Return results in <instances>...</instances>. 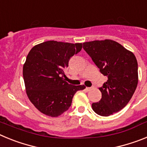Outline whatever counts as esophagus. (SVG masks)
I'll list each match as a JSON object with an SVG mask.
<instances>
[{"label": "esophagus", "instance_id": "esophagus-1", "mask_svg": "<svg viewBox=\"0 0 147 147\" xmlns=\"http://www.w3.org/2000/svg\"><path fill=\"white\" fill-rule=\"evenodd\" d=\"M85 89H86L87 91H90V90H92V88H86Z\"/></svg>", "mask_w": 147, "mask_h": 147}]
</instances>
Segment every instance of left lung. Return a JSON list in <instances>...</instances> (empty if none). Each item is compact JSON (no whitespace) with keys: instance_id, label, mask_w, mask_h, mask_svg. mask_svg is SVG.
I'll list each match as a JSON object with an SVG mask.
<instances>
[{"instance_id":"8db88e82","label":"left lung","mask_w":147,"mask_h":147,"mask_svg":"<svg viewBox=\"0 0 147 147\" xmlns=\"http://www.w3.org/2000/svg\"><path fill=\"white\" fill-rule=\"evenodd\" d=\"M100 72L108 80L99 88L102 98L92 104V109L102 116L120 111L128 104L138 85V62L136 56L119 42L111 40L83 43Z\"/></svg>"}]
</instances>
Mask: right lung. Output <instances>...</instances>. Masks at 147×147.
<instances>
[{"label":"right lung","mask_w":147,"mask_h":147,"mask_svg":"<svg viewBox=\"0 0 147 147\" xmlns=\"http://www.w3.org/2000/svg\"><path fill=\"white\" fill-rule=\"evenodd\" d=\"M82 43L49 40L34 45L23 65L26 91L36 108L51 117H57L71 107L73 97L85 85L66 82L65 69L71 57L80 52Z\"/></svg>","instance_id":"obj_1"}]
</instances>
